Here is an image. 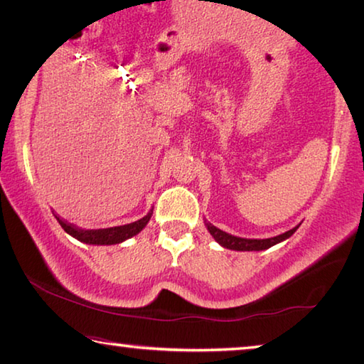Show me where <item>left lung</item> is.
<instances>
[{"mask_svg": "<svg viewBox=\"0 0 364 364\" xmlns=\"http://www.w3.org/2000/svg\"><path fill=\"white\" fill-rule=\"evenodd\" d=\"M205 226L208 232L212 234L215 241H217L221 247L225 249H231V250H239V252H252V250H267L269 247H273V245L279 244L282 241H286L287 237H291L292 234L297 231L299 226L292 228V230H289L286 232L279 234V236H274V237H268V239H247V237H237V236H232V234H228L225 231L218 230L217 226H213L212 223H208L205 221Z\"/></svg>", "mask_w": 364, "mask_h": 364, "instance_id": "left-lung-1", "label": "left lung"}]
</instances>
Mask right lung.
<instances>
[{
  "label": "right lung",
  "instance_id": "right-lung-1",
  "mask_svg": "<svg viewBox=\"0 0 364 364\" xmlns=\"http://www.w3.org/2000/svg\"><path fill=\"white\" fill-rule=\"evenodd\" d=\"M152 217V210L138 221H133V223L123 225V226H114V228H104V230H82V228L73 226L72 223H67V221L60 220L58 221L59 225L63 226V230L70 234L72 237L78 239L80 242L90 244V245H112V244H120L127 239L136 236L139 231H143V228L149 223Z\"/></svg>",
  "mask_w": 364,
  "mask_h": 364
}]
</instances>
